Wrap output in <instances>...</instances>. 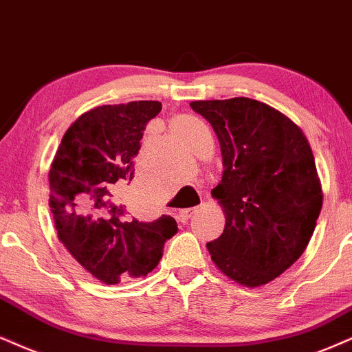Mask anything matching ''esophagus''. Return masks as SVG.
Here are the masks:
<instances>
[{
  "instance_id": "34e87169",
  "label": "esophagus",
  "mask_w": 352,
  "mask_h": 352,
  "mask_svg": "<svg viewBox=\"0 0 352 352\" xmlns=\"http://www.w3.org/2000/svg\"><path fill=\"white\" fill-rule=\"evenodd\" d=\"M196 212H197V207H192V209H183L179 212V215H177V219H179L183 223H186L190 217L196 214Z\"/></svg>"
}]
</instances>
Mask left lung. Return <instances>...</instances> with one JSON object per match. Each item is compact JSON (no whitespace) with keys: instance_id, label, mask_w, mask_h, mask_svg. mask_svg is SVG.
<instances>
[{"instance_id":"1","label":"left lung","mask_w":352,"mask_h":352,"mask_svg":"<svg viewBox=\"0 0 352 352\" xmlns=\"http://www.w3.org/2000/svg\"><path fill=\"white\" fill-rule=\"evenodd\" d=\"M190 107L214 127L223 160L212 197L225 228L207 250L228 279L261 287L292 266L314 235L323 190L310 143L292 119L256 99Z\"/></svg>"}]
</instances>
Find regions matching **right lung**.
Returning a JSON list of instances; mask_svg holds the SVG:
<instances>
[{"instance_id":"add662e5","label":"right lung","mask_w":352,"mask_h":352,"mask_svg":"<svg viewBox=\"0 0 352 352\" xmlns=\"http://www.w3.org/2000/svg\"><path fill=\"white\" fill-rule=\"evenodd\" d=\"M158 101L98 106L68 127L50 164L49 206L58 240L91 276L107 285L143 277L158 266L177 232L176 220L125 219L114 186L132 181L133 156Z\"/></svg>"}]
</instances>
